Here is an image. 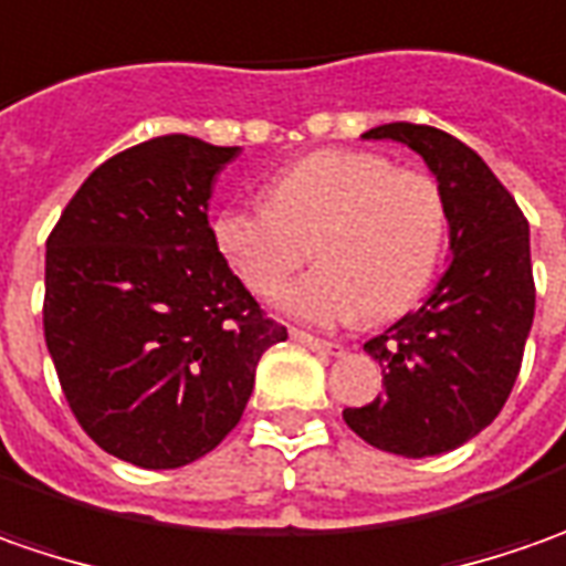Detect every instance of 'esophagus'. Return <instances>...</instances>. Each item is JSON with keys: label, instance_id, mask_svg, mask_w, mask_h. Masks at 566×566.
<instances>
[{"label": "esophagus", "instance_id": "34e87169", "mask_svg": "<svg viewBox=\"0 0 566 566\" xmlns=\"http://www.w3.org/2000/svg\"><path fill=\"white\" fill-rule=\"evenodd\" d=\"M291 338L297 344H303V347H310V350H316V354H322V357H342L344 347L342 344L335 342H322V338H316V335H310V332H301V328H291Z\"/></svg>", "mask_w": 566, "mask_h": 566}]
</instances>
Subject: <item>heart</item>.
Listing matches in <instances>:
<instances>
[{
  "label": "heart",
  "mask_w": 566,
  "mask_h": 566,
  "mask_svg": "<svg viewBox=\"0 0 566 566\" xmlns=\"http://www.w3.org/2000/svg\"><path fill=\"white\" fill-rule=\"evenodd\" d=\"M448 234L439 181L373 149H319L269 185V203L222 206L212 244L241 282L272 297L313 256L325 263L279 297L313 325L391 319L429 287Z\"/></svg>",
  "instance_id": "1"
}]
</instances>
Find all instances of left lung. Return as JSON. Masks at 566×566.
Wrapping results in <instances>:
<instances>
[{"label":"left lung","mask_w":566,"mask_h":566,"mask_svg":"<svg viewBox=\"0 0 566 566\" xmlns=\"http://www.w3.org/2000/svg\"><path fill=\"white\" fill-rule=\"evenodd\" d=\"M363 137L398 140L426 159L454 256L419 310L363 344L385 391L347 407L344 422L379 451L432 458L479 436L514 388L536 313L530 222L479 153L439 127L391 122Z\"/></svg>","instance_id":"left-lung-1"}]
</instances>
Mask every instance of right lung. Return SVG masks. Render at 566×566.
<instances>
[{
	"instance_id": "add662e5",
	"label": "right lung",
	"mask_w": 566,
	"mask_h": 566,
	"mask_svg": "<svg viewBox=\"0 0 566 566\" xmlns=\"http://www.w3.org/2000/svg\"><path fill=\"white\" fill-rule=\"evenodd\" d=\"M241 149L187 134L106 159L46 241L43 332L71 413L106 454L175 470L241 422L287 328L212 244V181Z\"/></svg>"
}]
</instances>
